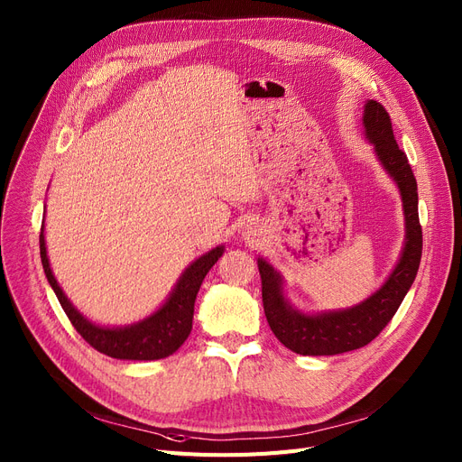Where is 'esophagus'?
<instances>
[{"label":"esophagus","mask_w":462,"mask_h":462,"mask_svg":"<svg viewBox=\"0 0 462 462\" xmlns=\"http://www.w3.org/2000/svg\"><path fill=\"white\" fill-rule=\"evenodd\" d=\"M244 236H245L247 239H249V237H253V236H256V228H253V226H247V228H245V234H244Z\"/></svg>","instance_id":"1"}]
</instances>
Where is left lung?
<instances>
[{"label": "left lung", "instance_id": "obj_1", "mask_svg": "<svg viewBox=\"0 0 462 462\" xmlns=\"http://www.w3.org/2000/svg\"><path fill=\"white\" fill-rule=\"evenodd\" d=\"M363 127L367 140L374 145L380 164L401 190L406 221L404 247L395 270L373 296L356 307L319 314H305L290 305L282 294L281 273L273 270L272 263L258 258L265 319L279 341L301 356H335L369 345L395 317L420 270L423 236L414 172L393 136L390 114L380 103L367 101L363 110Z\"/></svg>", "mask_w": 462, "mask_h": 462}]
</instances>
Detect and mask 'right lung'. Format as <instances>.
<instances>
[{
  "instance_id": "obj_1",
  "label": "right lung",
  "mask_w": 462,
  "mask_h": 462,
  "mask_svg": "<svg viewBox=\"0 0 462 462\" xmlns=\"http://www.w3.org/2000/svg\"><path fill=\"white\" fill-rule=\"evenodd\" d=\"M39 245L46 279L56 292L70 324L82 335L84 341L97 352L106 354L110 357L134 361H153L168 357L187 341V337L192 329L194 300H197L200 284L208 272L215 265V262L225 253V247L218 245L194 260L176 282L172 294H170L164 305L159 310H155L152 317L125 328H105L84 319L63 294V290L60 288L51 270V263H48L44 225L41 228Z\"/></svg>"
}]
</instances>
